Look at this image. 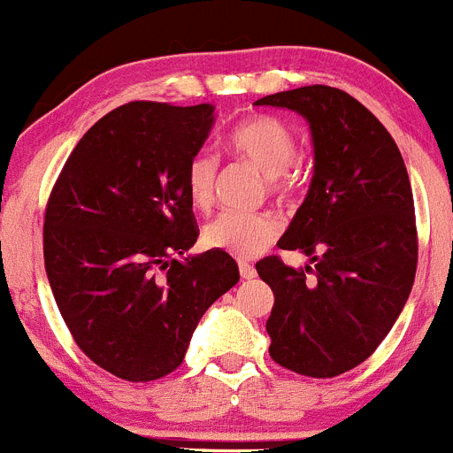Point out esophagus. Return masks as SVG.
Instances as JSON below:
<instances>
[{
    "instance_id": "esophagus-1",
    "label": "esophagus",
    "mask_w": 453,
    "mask_h": 453,
    "mask_svg": "<svg viewBox=\"0 0 453 453\" xmlns=\"http://www.w3.org/2000/svg\"><path fill=\"white\" fill-rule=\"evenodd\" d=\"M237 266H240V275L244 277V280H253V277L257 275V271H255L253 264H249V262H240V264H237Z\"/></svg>"
}]
</instances>
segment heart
Returning a JSON list of instances; mask_svg holds the SVG:
<instances>
[{
  "label": "heart",
  "instance_id": "b5f03b06",
  "mask_svg": "<svg viewBox=\"0 0 453 453\" xmlns=\"http://www.w3.org/2000/svg\"><path fill=\"white\" fill-rule=\"evenodd\" d=\"M226 150L266 176V194L280 203H293L306 191V172L295 160L297 136L284 120L268 114L250 116L233 125L226 134ZM220 160L213 151L200 150L185 169V187L191 204L200 211L213 207ZM280 233V222L268 211H222L203 231L209 249L235 257H255Z\"/></svg>",
  "mask_w": 453,
  "mask_h": 453
}]
</instances>
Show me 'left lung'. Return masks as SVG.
Instances as JSON below:
<instances>
[{
	"label": "left lung",
	"mask_w": 453,
	"mask_h": 453,
	"mask_svg": "<svg viewBox=\"0 0 453 453\" xmlns=\"http://www.w3.org/2000/svg\"><path fill=\"white\" fill-rule=\"evenodd\" d=\"M255 105L288 107L311 123L315 176L277 246L255 264L275 295L266 321L273 361L312 379L364 364L401 315L418 262L414 196L396 142L365 105L330 85L277 92Z\"/></svg>",
	"instance_id": "1"
}]
</instances>
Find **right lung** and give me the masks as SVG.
<instances>
[{
  "label": "right lung",
  "mask_w": 453,
  "mask_h": 453,
  "mask_svg": "<svg viewBox=\"0 0 453 453\" xmlns=\"http://www.w3.org/2000/svg\"><path fill=\"white\" fill-rule=\"evenodd\" d=\"M211 125L209 103H125L83 134L48 198L57 306L85 357L123 380L172 374L200 317L240 280L225 250L180 259L200 235L185 169Z\"/></svg>",
  "instance_id": "1"
}]
</instances>
